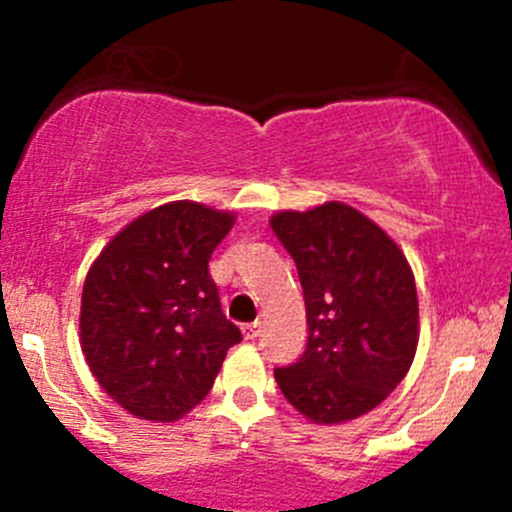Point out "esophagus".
I'll return each mask as SVG.
<instances>
[{
    "label": "esophagus",
    "instance_id": "1",
    "mask_svg": "<svg viewBox=\"0 0 512 512\" xmlns=\"http://www.w3.org/2000/svg\"><path fill=\"white\" fill-rule=\"evenodd\" d=\"M242 334H245V339H255L260 334V322L242 324Z\"/></svg>",
    "mask_w": 512,
    "mask_h": 512
}]
</instances>
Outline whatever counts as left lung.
<instances>
[{
  "label": "left lung",
  "instance_id": "8db88e82",
  "mask_svg": "<svg viewBox=\"0 0 512 512\" xmlns=\"http://www.w3.org/2000/svg\"><path fill=\"white\" fill-rule=\"evenodd\" d=\"M272 230L297 265L307 347L275 379L289 404L317 423L376 409L409 371L418 299L396 242L359 210L327 203L280 213Z\"/></svg>",
  "mask_w": 512,
  "mask_h": 512
}]
</instances>
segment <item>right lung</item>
Here are the masks:
<instances>
[{
	"label": "right lung",
	"mask_w": 512,
	"mask_h": 512,
	"mask_svg": "<svg viewBox=\"0 0 512 512\" xmlns=\"http://www.w3.org/2000/svg\"><path fill=\"white\" fill-rule=\"evenodd\" d=\"M232 220L198 203L160 205L123 227L86 275L81 349L98 384L133 416L188 414L242 342L208 272Z\"/></svg>",
	"instance_id": "obj_1"
}]
</instances>
